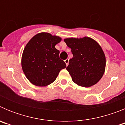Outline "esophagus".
Instances as JSON below:
<instances>
[{"instance_id": "esophagus-1", "label": "esophagus", "mask_w": 125, "mask_h": 125, "mask_svg": "<svg viewBox=\"0 0 125 125\" xmlns=\"http://www.w3.org/2000/svg\"><path fill=\"white\" fill-rule=\"evenodd\" d=\"M65 63L66 64V66H68V64H69V59H66V60H64Z\"/></svg>"}]
</instances>
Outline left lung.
<instances>
[{
  "label": "left lung",
  "instance_id": "obj_1",
  "mask_svg": "<svg viewBox=\"0 0 125 125\" xmlns=\"http://www.w3.org/2000/svg\"><path fill=\"white\" fill-rule=\"evenodd\" d=\"M64 41L73 55L66 68L73 81L83 87L96 84L102 78L106 66L105 56L100 45L87 37Z\"/></svg>",
  "mask_w": 125,
  "mask_h": 125
}]
</instances>
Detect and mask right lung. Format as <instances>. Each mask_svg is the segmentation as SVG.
Instances as JSON below:
<instances>
[{
	"label": "right lung",
	"mask_w": 125,
	"mask_h": 125,
	"mask_svg": "<svg viewBox=\"0 0 125 125\" xmlns=\"http://www.w3.org/2000/svg\"><path fill=\"white\" fill-rule=\"evenodd\" d=\"M61 39L49 33H40L32 37L24 48L22 68L33 84L46 86L56 80L61 69L66 67L55 46Z\"/></svg>",
	"instance_id": "obj_1"
}]
</instances>
